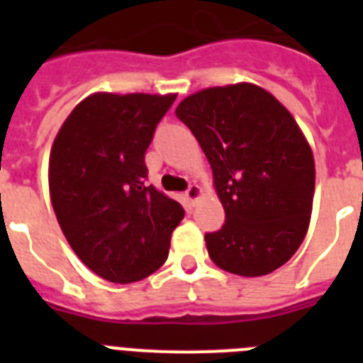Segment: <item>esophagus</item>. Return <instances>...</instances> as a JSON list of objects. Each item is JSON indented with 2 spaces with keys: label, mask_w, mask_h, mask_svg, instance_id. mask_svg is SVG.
<instances>
[{
  "label": "esophagus",
  "mask_w": 363,
  "mask_h": 363,
  "mask_svg": "<svg viewBox=\"0 0 363 363\" xmlns=\"http://www.w3.org/2000/svg\"><path fill=\"white\" fill-rule=\"evenodd\" d=\"M200 194H201V189L194 184L189 185L187 191H185V198H187L189 203H196V200L200 198Z\"/></svg>",
  "instance_id": "34e87169"
}]
</instances>
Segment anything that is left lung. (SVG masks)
Wrapping results in <instances>:
<instances>
[{
	"label": "left lung",
	"mask_w": 363,
	"mask_h": 363,
	"mask_svg": "<svg viewBox=\"0 0 363 363\" xmlns=\"http://www.w3.org/2000/svg\"><path fill=\"white\" fill-rule=\"evenodd\" d=\"M176 116L213 167L225 223L205 234L211 259L240 277H264L298 251L309 227L314 160L300 127L251 83L185 98Z\"/></svg>",
	"instance_id": "left-lung-1"
}]
</instances>
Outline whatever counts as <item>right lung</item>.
<instances>
[{
	"instance_id": "add662e5",
	"label": "right lung",
	"mask_w": 363,
	"mask_h": 363,
	"mask_svg": "<svg viewBox=\"0 0 363 363\" xmlns=\"http://www.w3.org/2000/svg\"><path fill=\"white\" fill-rule=\"evenodd\" d=\"M176 96L85 98L54 140L49 187L72 251L98 277L130 284L169 256L184 207L147 185L145 152Z\"/></svg>"
}]
</instances>
